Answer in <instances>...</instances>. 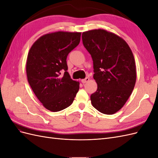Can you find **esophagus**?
<instances>
[{"label":"esophagus","mask_w":158,"mask_h":158,"mask_svg":"<svg viewBox=\"0 0 158 158\" xmlns=\"http://www.w3.org/2000/svg\"><path fill=\"white\" fill-rule=\"evenodd\" d=\"M89 80V78L88 77H86L85 78L82 79V80H81V82H82L83 84H85V83H86L87 82H88Z\"/></svg>","instance_id":"obj_1"}]
</instances>
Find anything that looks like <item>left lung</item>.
I'll return each instance as SVG.
<instances>
[{
  "label": "left lung",
  "mask_w": 158,
  "mask_h": 158,
  "mask_svg": "<svg viewBox=\"0 0 158 158\" xmlns=\"http://www.w3.org/2000/svg\"><path fill=\"white\" fill-rule=\"evenodd\" d=\"M83 45L92 56L96 92L90 96L94 108L103 114L119 111L131 96L136 80L132 52L123 38L105 30L82 33Z\"/></svg>",
  "instance_id": "8db88e82"
}]
</instances>
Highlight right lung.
<instances>
[{"instance_id":"1","label":"right lung","mask_w":158,"mask_h":158,"mask_svg":"<svg viewBox=\"0 0 158 158\" xmlns=\"http://www.w3.org/2000/svg\"><path fill=\"white\" fill-rule=\"evenodd\" d=\"M80 36V32L47 33L33 44L28 52V82L43 106L51 111L69 107L79 90L80 83L72 80L67 72L66 58L79 44Z\"/></svg>"}]
</instances>
